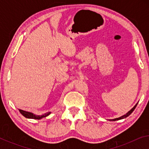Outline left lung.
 <instances>
[{
	"instance_id": "left-lung-1",
	"label": "left lung",
	"mask_w": 149,
	"mask_h": 149,
	"mask_svg": "<svg viewBox=\"0 0 149 149\" xmlns=\"http://www.w3.org/2000/svg\"><path fill=\"white\" fill-rule=\"evenodd\" d=\"M137 104H138V103L136 104L134 106V107L132 108V109L130 110V111H129V112H127V113L125 114V115H123V116H121V117H119V118H116V119H110V121H117V120H120V119H124V118H126L127 117H128V116H129L130 114H131L132 112H133L134 111V109H136V106H137Z\"/></svg>"
}]
</instances>
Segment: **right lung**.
Masks as SVG:
<instances>
[{"label":"right lung","instance_id":"add662e5","mask_svg":"<svg viewBox=\"0 0 149 149\" xmlns=\"http://www.w3.org/2000/svg\"><path fill=\"white\" fill-rule=\"evenodd\" d=\"M19 111L20 112V113L22 114L24 117H25L28 119H40L43 117H47L49 115H50L51 112H49V113H45L42 115H36L33 114L32 113H30V112H27V111H24L23 110L19 109Z\"/></svg>","mask_w":149,"mask_h":149}]
</instances>
